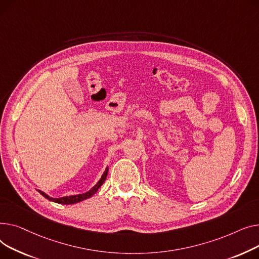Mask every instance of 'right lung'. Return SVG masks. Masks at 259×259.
Returning <instances> with one entry per match:
<instances>
[{
    "mask_svg": "<svg viewBox=\"0 0 259 259\" xmlns=\"http://www.w3.org/2000/svg\"><path fill=\"white\" fill-rule=\"evenodd\" d=\"M108 171H109V167H106L104 172H103V175L101 176L100 180L98 181V183H97L92 189H90V190H89L88 192H85V193L76 194V195H70V196H64V197H58V199H57V197H51V196H49L48 194H46L45 192H42V191H40V190H38V192H39L44 197H46V199L49 200V201H52V202H54V203L64 204V205H71V204L79 203V202H81V201H83V200L90 199L91 196L94 195V194L97 192V190L99 189V187L104 183V181H105V179H106V176H108Z\"/></svg>",
    "mask_w": 259,
    "mask_h": 259,
    "instance_id": "add662e5",
    "label": "right lung"
}]
</instances>
